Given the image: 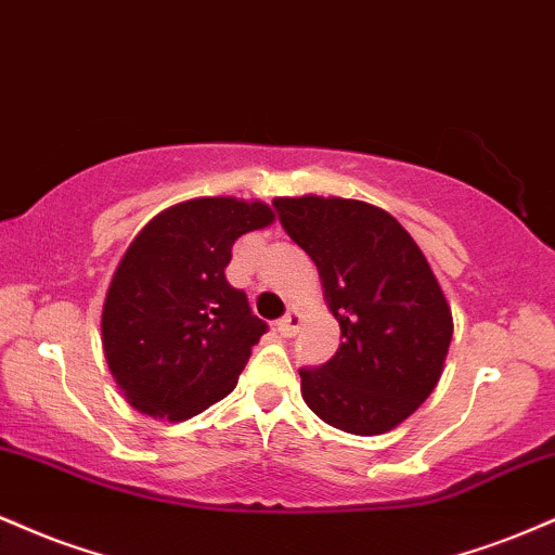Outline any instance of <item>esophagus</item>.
Masks as SVG:
<instances>
[{
  "mask_svg": "<svg viewBox=\"0 0 555 555\" xmlns=\"http://www.w3.org/2000/svg\"><path fill=\"white\" fill-rule=\"evenodd\" d=\"M299 323H302V315H299L297 310H289V313H286L282 321L276 323V328H279V334H282V336H295Z\"/></svg>",
  "mask_w": 555,
  "mask_h": 555,
  "instance_id": "obj_1",
  "label": "esophagus"
}]
</instances>
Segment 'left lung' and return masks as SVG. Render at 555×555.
I'll return each instance as SVG.
<instances>
[{
    "mask_svg": "<svg viewBox=\"0 0 555 555\" xmlns=\"http://www.w3.org/2000/svg\"><path fill=\"white\" fill-rule=\"evenodd\" d=\"M279 221L313 258L344 341L318 371H299L323 423L380 436L430 397L454 318L428 258L384 208L349 197H273Z\"/></svg>",
    "mask_w": 555,
    "mask_h": 555,
    "instance_id": "1",
    "label": "left lung"
}]
</instances>
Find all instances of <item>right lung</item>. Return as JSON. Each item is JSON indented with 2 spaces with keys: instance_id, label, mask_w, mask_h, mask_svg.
I'll use <instances>...</instances> for the list:
<instances>
[{
  "instance_id": "obj_1",
  "label": "right lung",
  "mask_w": 555,
  "mask_h": 555,
  "mask_svg": "<svg viewBox=\"0 0 555 555\" xmlns=\"http://www.w3.org/2000/svg\"><path fill=\"white\" fill-rule=\"evenodd\" d=\"M273 219L263 201L193 197L135 234L101 310L106 365L130 406L182 423L232 393L266 323L224 269L234 242Z\"/></svg>"
}]
</instances>
